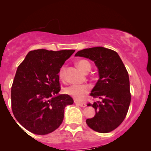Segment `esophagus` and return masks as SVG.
I'll return each instance as SVG.
<instances>
[{
    "instance_id": "obj_1",
    "label": "esophagus",
    "mask_w": 151,
    "mask_h": 151,
    "mask_svg": "<svg viewBox=\"0 0 151 151\" xmlns=\"http://www.w3.org/2000/svg\"><path fill=\"white\" fill-rule=\"evenodd\" d=\"M75 103L81 107H85L86 106V104L85 103H78V102H75Z\"/></svg>"
}]
</instances>
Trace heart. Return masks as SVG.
I'll list each match as a JSON object with an SVG mask.
<instances>
[{"instance_id":"obj_1","label":"heart","mask_w":151,"mask_h":151,"mask_svg":"<svg viewBox=\"0 0 151 151\" xmlns=\"http://www.w3.org/2000/svg\"><path fill=\"white\" fill-rule=\"evenodd\" d=\"M78 67L84 73H88L91 69V63L86 60H78L77 63ZM66 70V67L63 66L61 67L59 71V76L60 78L63 80L65 78V73ZM91 89V86L89 85H72L65 88V93L66 94H68L71 96H73L76 100L81 101L83 100L86 94Z\"/></svg>"}]
</instances>
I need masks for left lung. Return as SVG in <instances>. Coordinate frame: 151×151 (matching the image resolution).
<instances>
[{
  "instance_id": "1",
  "label": "left lung",
  "mask_w": 151,
  "mask_h": 151,
  "mask_svg": "<svg viewBox=\"0 0 151 151\" xmlns=\"http://www.w3.org/2000/svg\"><path fill=\"white\" fill-rule=\"evenodd\" d=\"M76 57L89 58L99 69V79L91 96L99 98L88 106L95 109V116L86 119L88 126L101 133H107L116 129L127 116L131 100L129 74L115 51L96 47L78 51Z\"/></svg>"
}]
</instances>
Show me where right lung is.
Returning a JSON list of instances; mask_svg holds the SVG:
<instances>
[{"instance_id": "right-lung-1", "label": "right lung", "mask_w": 151, "mask_h": 151, "mask_svg": "<svg viewBox=\"0 0 151 151\" xmlns=\"http://www.w3.org/2000/svg\"><path fill=\"white\" fill-rule=\"evenodd\" d=\"M75 51L31 50L18 66L11 87L12 111L29 131L47 134L63 122L65 106L74 101L68 94H58L60 91L58 74Z\"/></svg>"}]
</instances>
